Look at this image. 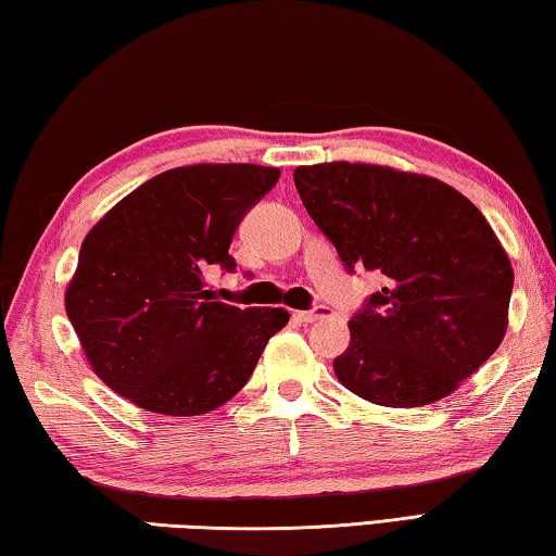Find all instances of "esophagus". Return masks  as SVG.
<instances>
[{
  "mask_svg": "<svg viewBox=\"0 0 556 556\" xmlns=\"http://www.w3.org/2000/svg\"><path fill=\"white\" fill-rule=\"evenodd\" d=\"M334 313L329 307H315V309H305V313H295V319L303 325H313L317 319H325V317H332Z\"/></svg>",
  "mask_w": 556,
  "mask_h": 556,
  "instance_id": "esophagus-1",
  "label": "esophagus"
}]
</instances>
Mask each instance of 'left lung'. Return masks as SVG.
<instances>
[{
    "instance_id": "8db88e82",
    "label": "left lung",
    "mask_w": 556,
    "mask_h": 556,
    "mask_svg": "<svg viewBox=\"0 0 556 556\" xmlns=\"http://www.w3.org/2000/svg\"><path fill=\"white\" fill-rule=\"evenodd\" d=\"M293 180L344 266L386 283L349 323L339 383L386 407L452 395L508 329L513 266L479 207L432 175L391 165H300Z\"/></svg>"
}]
</instances>
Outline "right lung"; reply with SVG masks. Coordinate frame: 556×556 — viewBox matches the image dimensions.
I'll return each instance as SVG.
<instances>
[{"label": "right lung", "instance_id": "obj_1", "mask_svg": "<svg viewBox=\"0 0 556 556\" xmlns=\"http://www.w3.org/2000/svg\"><path fill=\"white\" fill-rule=\"evenodd\" d=\"M278 178L253 163L180 165L87 231L65 313L104 386L170 417L212 413L247 386L290 313L217 303L204 273L233 270V231Z\"/></svg>", "mask_w": 556, "mask_h": 556}]
</instances>
